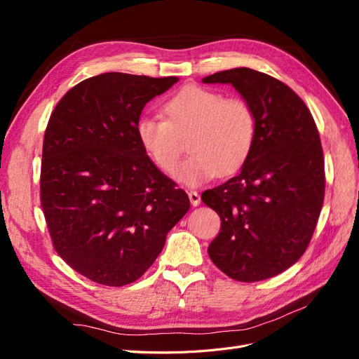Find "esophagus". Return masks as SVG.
Segmentation results:
<instances>
[{
  "instance_id": "esophagus-1",
  "label": "esophagus",
  "mask_w": 359,
  "mask_h": 359,
  "mask_svg": "<svg viewBox=\"0 0 359 359\" xmlns=\"http://www.w3.org/2000/svg\"><path fill=\"white\" fill-rule=\"evenodd\" d=\"M189 198H190V202H191L193 206L201 205V196H199L198 191H193V190L189 191Z\"/></svg>"
}]
</instances>
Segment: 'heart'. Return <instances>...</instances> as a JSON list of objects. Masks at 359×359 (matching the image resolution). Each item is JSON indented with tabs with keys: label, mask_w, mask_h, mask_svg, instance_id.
<instances>
[{
	"label": "heart",
	"mask_w": 359,
	"mask_h": 359,
	"mask_svg": "<svg viewBox=\"0 0 359 359\" xmlns=\"http://www.w3.org/2000/svg\"><path fill=\"white\" fill-rule=\"evenodd\" d=\"M161 112L165 121L144 116L136 123L137 142L160 170L170 173L182 153L180 139L191 130V156L175 172L184 186L199 187L217 175H233L252 154L256 116L243 99H224L219 91L187 85L165 102Z\"/></svg>",
	"instance_id": "1"
}]
</instances>
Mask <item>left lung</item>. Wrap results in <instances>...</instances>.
Segmentation results:
<instances>
[{
    "label": "left lung",
    "mask_w": 359,
    "mask_h": 359,
    "mask_svg": "<svg viewBox=\"0 0 359 359\" xmlns=\"http://www.w3.org/2000/svg\"><path fill=\"white\" fill-rule=\"evenodd\" d=\"M203 83H231L256 116V142L236 177L202 193L222 227L208 247L214 265L253 283L290 268L304 255L325 194L320 137L287 85L247 67L217 72Z\"/></svg>",
    "instance_id": "obj_1"
}]
</instances>
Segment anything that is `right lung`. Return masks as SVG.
I'll use <instances>...</instances> for the list:
<instances>
[{"instance_id":"right-lung-1","label":"right lung","mask_w":359,"mask_h":359,"mask_svg":"<svg viewBox=\"0 0 359 359\" xmlns=\"http://www.w3.org/2000/svg\"><path fill=\"white\" fill-rule=\"evenodd\" d=\"M178 81L103 73L73 86L50 115L41 208L57 253L99 285L142 277L190 208L136 137L145 104Z\"/></svg>"}]
</instances>
